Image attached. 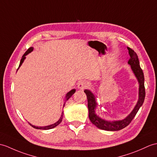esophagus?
<instances>
[{
    "mask_svg": "<svg viewBox=\"0 0 157 157\" xmlns=\"http://www.w3.org/2000/svg\"><path fill=\"white\" fill-rule=\"evenodd\" d=\"M88 83L85 82V81H82L78 83V87L80 90H84L86 87H88Z\"/></svg>",
    "mask_w": 157,
    "mask_h": 157,
    "instance_id": "obj_1",
    "label": "esophagus"
}]
</instances>
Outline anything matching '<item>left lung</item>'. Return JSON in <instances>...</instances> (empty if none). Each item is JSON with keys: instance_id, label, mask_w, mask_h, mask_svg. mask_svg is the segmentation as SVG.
<instances>
[{"instance_id": "1", "label": "left lung", "mask_w": 157, "mask_h": 157, "mask_svg": "<svg viewBox=\"0 0 157 157\" xmlns=\"http://www.w3.org/2000/svg\"><path fill=\"white\" fill-rule=\"evenodd\" d=\"M128 50V53L130 56V59L128 61V64L130 65L131 68L134 72V75L138 79L139 83V99L138 102L134 107L132 112L127 116V117L122 120H118V121H106L100 118L95 114V108L96 107V102L95 100V97L94 94L90 90H86L84 92L86 93L87 99V107L89 110V118L93 124L95 125L98 128L108 131H117L122 130L128 126L132 122V119L136 116L140 106L143 105L144 98H145V87H144V78L143 70L140 67L139 60H138L137 54L134 52V51L130 47H127Z\"/></svg>"}]
</instances>
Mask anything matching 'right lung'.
Returning a JSON list of instances; mask_svg holds the SVG:
<instances>
[{
  "instance_id": "add662e5",
  "label": "right lung",
  "mask_w": 157,
  "mask_h": 157,
  "mask_svg": "<svg viewBox=\"0 0 157 157\" xmlns=\"http://www.w3.org/2000/svg\"><path fill=\"white\" fill-rule=\"evenodd\" d=\"M33 50V47H29V48L27 49V52L24 53V55L23 56V57H22V59H21L20 64H19V67H18V69H19V68L21 67V64L23 63V62L24 59H25V56H27V54H29V53H31ZM18 69H17V70H18ZM75 90H74H74H71L70 92H69L67 94L66 97H65V98H66V100H65V101H66L69 99V98H70L73 95V94H74L75 93ZM64 105H65V104H64ZM63 112H62L61 116L60 118L59 119V120H58V121H57V122H56L55 124H53L49 125V126H43V127H38V126H35L32 125V124H31L30 123H29V124H30L32 127H33L34 128H36V129H40V130H49V129H52V128H55V127L57 126L58 124H59L61 122V121H62V118H63Z\"/></svg>"
}]
</instances>
